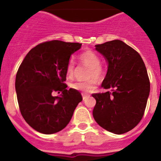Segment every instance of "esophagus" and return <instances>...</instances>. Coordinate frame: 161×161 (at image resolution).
Returning a JSON list of instances; mask_svg holds the SVG:
<instances>
[{
	"label": "esophagus",
	"mask_w": 161,
	"mask_h": 161,
	"mask_svg": "<svg viewBox=\"0 0 161 161\" xmlns=\"http://www.w3.org/2000/svg\"><path fill=\"white\" fill-rule=\"evenodd\" d=\"M89 96H90L89 94H86V93H82V97H83L84 101H85V99H87L88 97H89Z\"/></svg>",
	"instance_id": "1"
}]
</instances>
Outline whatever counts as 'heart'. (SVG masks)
Returning a JSON list of instances; mask_svg holds the SVG:
<instances>
[{"label": "heart", "mask_w": 161, "mask_h": 161, "mask_svg": "<svg viewBox=\"0 0 161 161\" xmlns=\"http://www.w3.org/2000/svg\"><path fill=\"white\" fill-rule=\"evenodd\" d=\"M79 60L84 65L89 67L87 77L90 78L85 81H75L70 84L71 89L81 91L82 93H90L96 89L97 85V79H101L104 76L105 70L101 64L100 55L93 51H85L78 55ZM76 64L72 59L68 61L66 65V75L68 78H72L75 73Z\"/></svg>", "instance_id": "b5f03b06"}]
</instances>
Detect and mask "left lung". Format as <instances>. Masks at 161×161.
Masks as SVG:
<instances>
[{
	"instance_id": "left-lung-1",
	"label": "left lung",
	"mask_w": 161,
	"mask_h": 161,
	"mask_svg": "<svg viewBox=\"0 0 161 161\" xmlns=\"http://www.w3.org/2000/svg\"><path fill=\"white\" fill-rule=\"evenodd\" d=\"M108 61L102 87L106 93H93V115L97 124L112 133L124 134L141 121L150 92V80L141 56L121 40L96 45Z\"/></svg>"
}]
</instances>
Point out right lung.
Segmentation results:
<instances>
[{
    "mask_svg": "<svg viewBox=\"0 0 161 161\" xmlns=\"http://www.w3.org/2000/svg\"><path fill=\"white\" fill-rule=\"evenodd\" d=\"M79 42L59 40L38 44L25 55L15 80L20 112L33 129L46 135L63 130L70 122L81 93L67 89L66 65ZM55 92L61 93L54 97Z\"/></svg>",
    "mask_w": 161,
    "mask_h": 161,
    "instance_id": "obj_1",
    "label": "right lung"
}]
</instances>
